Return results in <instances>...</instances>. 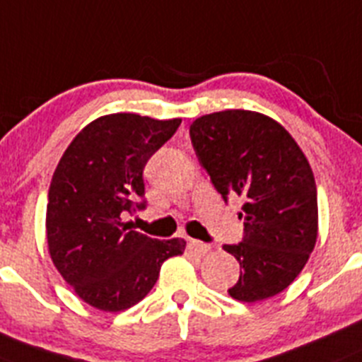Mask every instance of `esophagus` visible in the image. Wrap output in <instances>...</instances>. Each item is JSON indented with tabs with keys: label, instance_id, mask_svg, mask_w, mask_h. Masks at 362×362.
<instances>
[{
	"label": "esophagus",
	"instance_id": "esophagus-1",
	"mask_svg": "<svg viewBox=\"0 0 362 362\" xmlns=\"http://www.w3.org/2000/svg\"><path fill=\"white\" fill-rule=\"evenodd\" d=\"M188 249H190L194 254H197V256H204V254L209 250V245L208 243L199 242V240H190V242H188Z\"/></svg>",
	"mask_w": 362,
	"mask_h": 362
}]
</instances>
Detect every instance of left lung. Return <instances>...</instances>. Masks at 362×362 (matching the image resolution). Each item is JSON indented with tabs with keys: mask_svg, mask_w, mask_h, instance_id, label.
<instances>
[{
	"mask_svg": "<svg viewBox=\"0 0 362 362\" xmlns=\"http://www.w3.org/2000/svg\"><path fill=\"white\" fill-rule=\"evenodd\" d=\"M195 154L223 201H243V242L223 245L240 263L229 295L257 302L286 290L308 263L318 236L316 183L293 136L249 110L202 115L190 126Z\"/></svg>",
	"mask_w": 362,
	"mask_h": 362,
	"instance_id": "8db88e82",
	"label": "left lung"
}]
</instances>
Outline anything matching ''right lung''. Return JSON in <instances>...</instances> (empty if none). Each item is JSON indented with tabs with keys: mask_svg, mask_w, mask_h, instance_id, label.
Instances as JSON below:
<instances>
[{
	"mask_svg": "<svg viewBox=\"0 0 362 362\" xmlns=\"http://www.w3.org/2000/svg\"><path fill=\"white\" fill-rule=\"evenodd\" d=\"M179 124L136 113L99 117L58 161L47 194L49 256L92 308L117 313L139 304L163 261L185 252V240H154L122 222L124 213L146 208L144 167Z\"/></svg>",
	"mask_w": 362,
	"mask_h": 362,
	"instance_id": "add662e5",
	"label": "right lung"
}]
</instances>
